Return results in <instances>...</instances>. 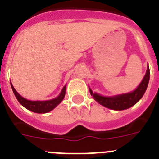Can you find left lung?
Instances as JSON below:
<instances>
[{
	"label": "left lung",
	"instance_id": "1",
	"mask_svg": "<svg viewBox=\"0 0 159 159\" xmlns=\"http://www.w3.org/2000/svg\"><path fill=\"white\" fill-rule=\"evenodd\" d=\"M149 76H150V71H149V67H148V65L147 72H146V74L143 77V81L141 82L139 86L137 87V89L134 90L133 92H130V93L120 95V96H116V97H102L97 93H92L91 89H90V93L92 96H93V98L98 103L104 106L106 108L116 110V111L126 110V109L133 106L134 105H135L142 98L146 89H147V87H148Z\"/></svg>",
	"mask_w": 159,
	"mask_h": 159
}]
</instances>
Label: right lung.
<instances>
[{
    "label": "right lung",
    "instance_id": "1",
    "mask_svg": "<svg viewBox=\"0 0 159 159\" xmlns=\"http://www.w3.org/2000/svg\"><path fill=\"white\" fill-rule=\"evenodd\" d=\"M11 87H12V90H13V92L15 96H16V99L18 100V102L24 107L28 109L29 111H33V112H35V113L39 114L47 113V112H49L53 109H54L63 100L65 96V92H66V86H65L62 88V92H61L59 96L57 98H55V99L45 101V102H33V101H28V100L25 99L24 97H21L20 95L19 94L18 92L16 91V89L14 88L12 84H11Z\"/></svg>",
    "mask_w": 159,
    "mask_h": 159
}]
</instances>
